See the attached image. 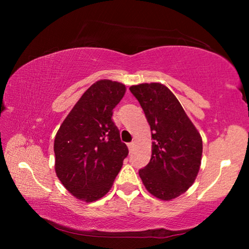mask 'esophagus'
<instances>
[{"label":"esophagus","instance_id":"34e87169","mask_svg":"<svg viewBox=\"0 0 249 249\" xmlns=\"http://www.w3.org/2000/svg\"><path fill=\"white\" fill-rule=\"evenodd\" d=\"M134 145H135V142H128V144H127V146H128V148H129L130 150H132V149H133V147H134Z\"/></svg>","mask_w":249,"mask_h":249}]
</instances>
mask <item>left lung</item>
Masks as SVG:
<instances>
[{"label":"left lung","mask_w":249,"mask_h":249,"mask_svg":"<svg viewBox=\"0 0 249 249\" xmlns=\"http://www.w3.org/2000/svg\"><path fill=\"white\" fill-rule=\"evenodd\" d=\"M138 100L153 138L151 158L140 170L147 191L170 201L195 182L202 159V138L175 94L161 83L129 88Z\"/></svg>","instance_id":"1"}]
</instances>
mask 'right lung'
I'll use <instances>...</instances> for the list:
<instances>
[{
  "mask_svg": "<svg viewBox=\"0 0 249 249\" xmlns=\"http://www.w3.org/2000/svg\"><path fill=\"white\" fill-rule=\"evenodd\" d=\"M126 87L99 80L82 94L54 137V171L77 199L93 202L112 188L128 148L112 120Z\"/></svg>",
  "mask_w": 249,
  "mask_h": 249,
  "instance_id": "obj_1",
  "label": "right lung"
}]
</instances>
